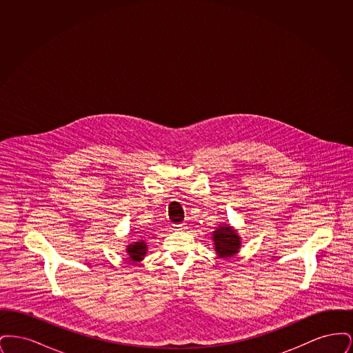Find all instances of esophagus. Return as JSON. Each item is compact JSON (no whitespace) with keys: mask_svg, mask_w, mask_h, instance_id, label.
<instances>
[{"mask_svg":"<svg viewBox=\"0 0 353 353\" xmlns=\"http://www.w3.org/2000/svg\"><path fill=\"white\" fill-rule=\"evenodd\" d=\"M173 228H174V230H184L185 223H177V225H173Z\"/></svg>","mask_w":353,"mask_h":353,"instance_id":"obj_1","label":"esophagus"}]
</instances>
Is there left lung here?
I'll list each match as a JSON object with an SVG mask.
<instances>
[{
	"label": "left lung",
	"instance_id": "left-lung-1",
	"mask_svg": "<svg viewBox=\"0 0 353 353\" xmlns=\"http://www.w3.org/2000/svg\"><path fill=\"white\" fill-rule=\"evenodd\" d=\"M214 248L221 258H229L238 252L241 246L239 236L232 226H221L214 232Z\"/></svg>",
	"mask_w": 353,
	"mask_h": 353
}]
</instances>
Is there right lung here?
<instances>
[{"label": "right lung", "instance_id": "obj_1", "mask_svg": "<svg viewBox=\"0 0 353 353\" xmlns=\"http://www.w3.org/2000/svg\"><path fill=\"white\" fill-rule=\"evenodd\" d=\"M127 250H128L127 252H128L131 261L139 262L144 258V255L147 252V245H145L144 241H139V242H134L132 245H130L127 248Z\"/></svg>", "mask_w": 353, "mask_h": 353}]
</instances>
